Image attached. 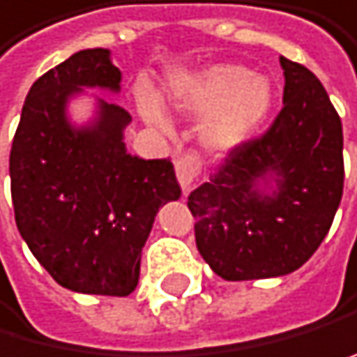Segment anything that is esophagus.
Returning <instances> with one entry per match:
<instances>
[{
  "label": "esophagus",
  "mask_w": 357,
  "mask_h": 357,
  "mask_svg": "<svg viewBox=\"0 0 357 357\" xmlns=\"http://www.w3.org/2000/svg\"><path fill=\"white\" fill-rule=\"evenodd\" d=\"M199 172H201V163H199V156L196 154H185L176 161V178H178V185H181L183 194H188L192 190Z\"/></svg>",
  "instance_id": "obj_1"
}]
</instances>
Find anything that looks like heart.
I'll use <instances>...</instances> for the list:
<instances>
[{"label":"heart","instance_id":"1","mask_svg":"<svg viewBox=\"0 0 357 357\" xmlns=\"http://www.w3.org/2000/svg\"><path fill=\"white\" fill-rule=\"evenodd\" d=\"M167 103L178 112L205 116L203 148L212 154H229L243 148L263 126L273 105V88L267 77L252 75L245 66L212 63L172 79ZM139 112L148 126L167 132V116L152 97H141Z\"/></svg>","mask_w":357,"mask_h":357}]
</instances>
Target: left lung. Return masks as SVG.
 <instances>
[{
	"mask_svg": "<svg viewBox=\"0 0 357 357\" xmlns=\"http://www.w3.org/2000/svg\"><path fill=\"white\" fill-rule=\"evenodd\" d=\"M282 110L263 137L234 150L188 207L196 247L225 280L278 278L327 236L344 183L342 123L318 77L280 56Z\"/></svg>",
	"mask_w": 357,
	"mask_h": 357,
	"instance_id": "left-lung-1",
	"label": "left lung"
}]
</instances>
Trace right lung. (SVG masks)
<instances>
[{"instance_id":"obj_1","label":"right lung","mask_w":357,"mask_h":357,"mask_svg":"<svg viewBox=\"0 0 357 357\" xmlns=\"http://www.w3.org/2000/svg\"><path fill=\"white\" fill-rule=\"evenodd\" d=\"M121 79L110 50L75 52L33 84L13 139L17 229L39 265L77 294L135 291L158 209L181 199L169 161L128 154L132 116L86 92L119 94ZM81 96L93 101L84 124L69 110Z\"/></svg>"}]
</instances>
